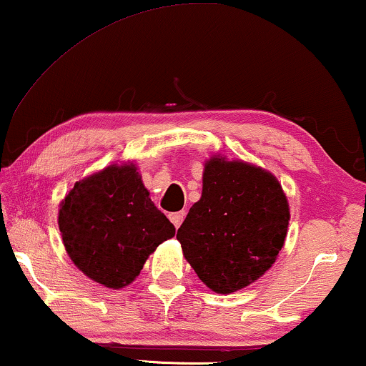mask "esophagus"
I'll use <instances>...</instances> for the list:
<instances>
[{
	"mask_svg": "<svg viewBox=\"0 0 366 366\" xmlns=\"http://www.w3.org/2000/svg\"><path fill=\"white\" fill-rule=\"evenodd\" d=\"M184 212H177V213H169V219H172V223L174 224V227L179 228V224H182L183 218H184Z\"/></svg>",
	"mask_w": 366,
	"mask_h": 366,
	"instance_id": "obj_1",
	"label": "esophagus"
}]
</instances>
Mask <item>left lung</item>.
Segmentation results:
<instances>
[{
	"mask_svg": "<svg viewBox=\"0 0 366 366\" xmlns=\"http://www.w3.org/2000/svg\"><path fill=\"white\" fill-rule=\"evenodd\" d=\"M290 204L274 174L214 154L204 163L202 198L177 238L187 262L214 293L238 292L277 262L288 232Z\"/></svg>",
	"mask_w": 366,
	"mask_h": 366,
	"instance_id": "8db88e82",
	"label": "left lung"
}]
</instances>
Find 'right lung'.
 Wrapping results in <instances>:
<instances>
[{
  "mask_svg": "<svg viewBox=\"0 0 366 366\" xmlns=\"http://www.w3.org/2000/svg\"><path fill=\"white\" fill-rule=\"evenodd\" d=\"M58 227L79 272L113 290L134 282L158 244L174 237L133 162L109 164L74 183L59 203Z\"/></svg>",
  "mask_w": 366,
  "mask_h": 366,
  "instance_id": "add662e5",
  "label": "right lung"
}]
</instances>
